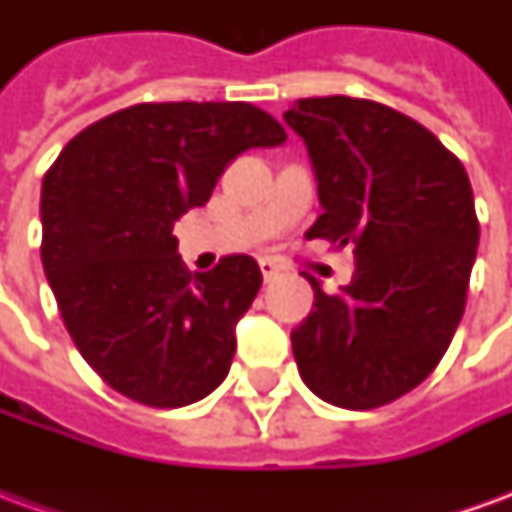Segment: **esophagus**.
<instances>
[{"label": "esophagus", "mask_w": 512, "mask_h": 512, "mask_svg": "<svg viewBox=\"0 0 512 512\" xmlns=\"http://www.w3.org/2000/svg\"><path fill=\"white\" fill-rule=\"evenodd\" d=\"M260 271H263V279H266V282H271V279L279 274V266L274 263V260H271V257H263V260H260Z\"/></svg>", "instance_id": "esophagus-1"}]
</instances>
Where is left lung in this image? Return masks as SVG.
Wrapping results in <instances>:
<instances>
[{"mask_svg":"<svg viewBox=\"0 0 512 512\" xmlns=\"http://www.w3.org/2000/svg\"><path fill=\"white\" fill-rule=\"evenodd\" d=\"M323 213L307 238L354 246L340 293L312 279L315 310L290 332L301 381L332 406L367 411L411 392L461 323L480 222L469 175L428 128L376 101L301 98Z\"/></svg>","mask_w":512,"mask_h":512,"instance_id":"8db88e82","label":"left lung"}]
</instances>
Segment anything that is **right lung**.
I'll return each instance as SVG.
<instances>
[{"label":"right lung","mask_w":512,"mask_h":512,"mask_svg":"<svg viewBox=\"0 0 512 512\" xmlns=\"http://www.w3.org/2000/svg\"><path fill=\"white\" fill-rule=\"evenodd\" d=\"M285 139L244 101L136 104L84 128L49 167L43 271L79 354L120 395L180 408L227 378L263 274L249 255L191 274L172 227L211 200L238 153Z\"/></svg>","instance_id":"add662e5"}]
</instances>
